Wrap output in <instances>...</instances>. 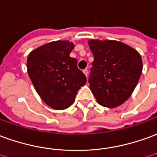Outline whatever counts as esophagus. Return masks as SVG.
<instances>
[{
  "label": "esophagus",
  "mask_w": 157,
  "mask_h": 157,
  "mask_svg": "<svg viewBox=\"0 0 157 157\" xmlns=\"http://www.w3.org/2000/svg\"><path fill=\"white\" fill-rule=\"evenodd\" d=\"M83 73L85 74L86 77H87V75H88V71H87V69H85V70H83Z\"/></svg>",
  "instance_id": "34e87169"
}]
</instances>
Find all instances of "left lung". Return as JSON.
<instances>
[{
	"label": "left lung",
	"instance_id": "obj_1",
	"mask_svg": "<svg viewBox=\"0 0 157 157\" xmlns=\"http://www.w3.org/2000/svg\"><path fill=\"white\" fill-rule=\"evenodd\" d=\"M94 60L91 68L90 89L99 105L115 108L132 94L142 73L139 52L117 40H90Z\"/></svg>",
	"mask_w": 157,
	"mask_h": 157
}]
</instances>
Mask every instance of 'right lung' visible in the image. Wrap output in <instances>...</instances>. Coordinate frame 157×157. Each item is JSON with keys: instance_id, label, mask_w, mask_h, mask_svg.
Instances as JSON below:
<instances>
[{"instance_id": "right-lung-1", "label": "right lung", "mask_w": 157, "mask_h": 157, "mask_svg": "<svg viewBox=\"0 0 157 157\" xmlns=\"http://www.w3.org/2000/svg\"><path fill=\"white\" fill-rule=\"evenodd\" d=\"M73 48L74 43L69 40H57L39 47L28 56L29 78L40 98L52 109L70 107L86 84L77 60L70 57Z\"/></svg>"}]
</instances>
